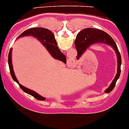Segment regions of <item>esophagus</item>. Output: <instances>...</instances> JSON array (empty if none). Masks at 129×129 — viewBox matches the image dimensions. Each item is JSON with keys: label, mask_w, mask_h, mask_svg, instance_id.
<instances>
[{"label": "esophagus", "mask_w": 129, "mask_h": 129, "mask_svg": "<svg viewBox=\"0 0 129 129\" xmlns=\"http://www.w3.org/2000/svg\"><path fill=\"white\" fill-rule=\"evenodd\" d=\"M70 62V63H71V64H74V60H69Z\"/></svg>", "instance_id": "esophagus-1"}]
</instances>
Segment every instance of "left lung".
Wrapping results in <instances>:
<instances>
[{
    "instance_id": "left-lung-1",
    "label": "left lung",
    "mask_w": 129,
    "mask_h": 129,
    "mask_svg": "<svg viewBox=\"0 0 129 129\" xmlns=\"http://www.w3.org/2000/svg\"><path fill=\"white\" fill-rule=\"evenodd\" d=\"M96 43H106L111 46L115 51L117 56V73L110 86L105 90L106 93L110 92L114 89L116 82L118 79L121 72L122 58L118 47L113 38L105 31L95 28H86L82 30L77 34L75 40V46L77 52L76 58H78L83 54L91 45Z\"/></svg>"
}]
</instances>
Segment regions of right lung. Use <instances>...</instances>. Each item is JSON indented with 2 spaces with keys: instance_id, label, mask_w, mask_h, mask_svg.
I'll list each match as a JSON object with an SVG mask.
<instances>
[{
  "instance_id": "right-lung-1",
  "label": "right lung",
  "mask_w": 129,
  "mask_h": 129,
  "mask_svg": "<svg viewBox=\"0 0 129 129\" xmlns=\"http://www.w3.org/2000/svg\"><path fill=\"white\" fill-rule=\"evenodd\" d=\"M25 36H32L33 37L37 38L40 42H42V45H43L46 47V48L50 54L53 58H56L57 60H59L63 62V63H66V57L58 49V47L57 46V44L55 39L54 35H53V33L49 29L46 28H43V27H33V28H30L29 29L24 31L23 33H21L19 36L17 38H21V37H25ZM12 48H11L9 53L8 63L9 67L10 73H11V75L13 80L16 81L19 85L20 87L25 92L31 95V96H33L34 98L38 100H45L46 99L45 98L40 96V95L38 94V93H37L35 91L26 88L24 86H22V85L19 83L18 81H17V78H16V76L14 74L13 67H12V56H11L12 55Z\"/></svg>"
}]
</instances>
